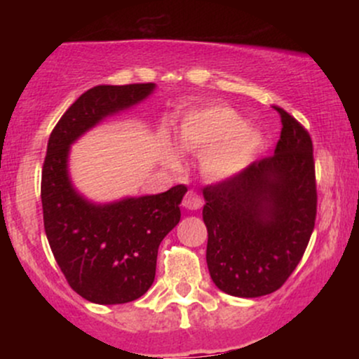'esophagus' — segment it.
I'll use <instances>...</instances> for the list:
<instances>
[{
	"label": "esophagus",
	"instance_id": "1",
	"mask_svg": "<svg viewBox=\"0 0 359 359\" xmlns=\"http://www.w3.org/2000/svg\"><path fill=\"white\" fill-rule=\"evenodd\" d=\"M182 205L185 209H189V211H197V209H201V205H203V199H201L199 194H197V192L189 191L184 196Z\"/></svg>",
	"mask_w": 359,
	"mask_h": 359
}]
</instances>
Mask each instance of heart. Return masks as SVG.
Wrapping results in <instances>:
<instances>
[{"instance_id": "1", "label": "heart", "mask_w": 359, "mask_h": 359, "mask_svg": "<svg viewBox=\"0 0 359 359\" xmlns=\"http://www.w3.org/2000/svg\"><path fill=\"white\" fill-rule=\"evenodd\" d=\"M243 119L228 106H212L187 114L179 128L184 150L201 154V167L211 179L236 174L258 150L259 135L243 128ZM174 160L175 155L168 154Z\"/></svg>"}]
</instances>
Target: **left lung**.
Returning a JSON list of instances; mask_svg holds the SVG:
<instances>
[{
  "instance_id": "8db88e82",
  "label": "left lung",
  "mask_w": 359,
  "mask_h": 359,
  "mask_svg": "<svg viewBox=\"0 0 359 359\" xmlns=\"http://www.w3.org/2000/svg\"><path fill=\"white\" fill-rule=\"evenodd\" d=\"M275 154L205 185V259L212 282L234 297L278 290L304 257L317 214L309 131L285 109Z\"/></svg>"
}]
</instances>
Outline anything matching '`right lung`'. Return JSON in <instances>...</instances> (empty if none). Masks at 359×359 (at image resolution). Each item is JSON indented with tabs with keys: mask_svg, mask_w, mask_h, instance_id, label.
I'll return each mask as SVG.
<instances>
[{
	"mask_svg": "<svg viewBox=\"0 0 359 359\" xmlns=\"http://www.w3.org/2000/svg\"><path fill=\"white\" fill-rule=\"evenodd\" d=\"M154 88L147 82L86 90L48 138L40 187L45 234L67 283L89 302L126 304L151 287L158 246L180 221L179 204L187 187L90 204L69 180V145L108 114L145 100Z\"/></svg>",
	"mask_w": 359,
	"mask_h": 359,
	"instance_id": "1",
	"label": "right lung"
}]
</instances>
